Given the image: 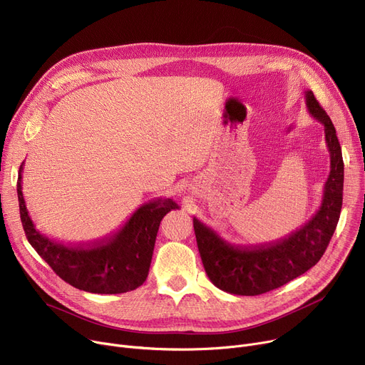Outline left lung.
<instances>
[{
    "mask_svg": "<svg viewBox=\"0 0 365 365\" xmlns=\"http://www.w3.org/2000/svg\"><path fill=\"white\" fill-rule=\"evenodd\" d=\"M308 113L324 126L330 173L322 205L311 220L289 236L257 247L229 244L193 217L197 244L210 280L227 294L255 297L270 292L308 272L323 257L342 210L344 160L341 143L327 113L311 91H305Z\"/></svg>",
    "mask_w": 365,
    "mask_h": 365,
    "instance_id": "obj_1",
    "label": "left lung"
}]
</instances>
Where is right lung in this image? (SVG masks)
Returning a JSON list of instances; mask_svg holds the SVG:
<instances>
[{
  "instance_id": "add662e5",
  "label": "right lung",
  "mask_w": 365,
  "mask_h": 365,
  "mask_svg": "<svg viewBox=\"0 0 365 365\" xmlns=\"http://www.w3.org/2000/svg\"><path fill=\"white\" fill-rule=\"evenodd\" d=\"M19 168L17 197L21 225L32 248L68 284L91 294H125L147 280L155 237L163 217L179 205L157 198L140 205L126 225L93 244L63 245L42 235L34 225L21 192Z\"/></svg>"
}]
</instances>
